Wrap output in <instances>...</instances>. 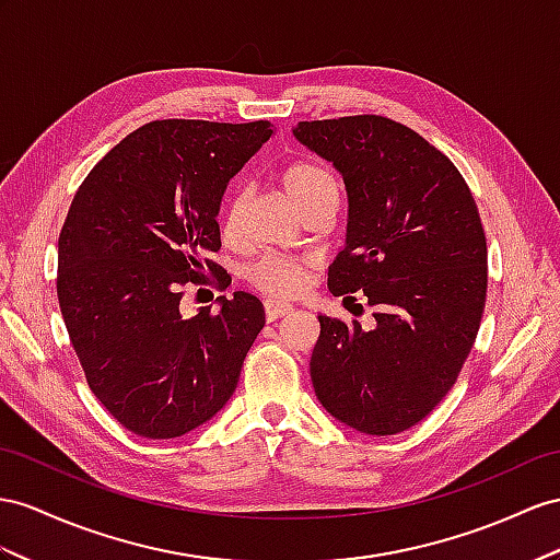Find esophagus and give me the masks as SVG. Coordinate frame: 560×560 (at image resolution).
<instances>
[{
	"label": "esophagus",
	"mask_w": 560,
	"mask_h": 560,
	"mask_svg": "<svg viewBox=\"0 0 560 560\" xmlns=\"http://www.w3.org/2000/svg\"><path fill=\"white\" fill-rule=\"evenodd\" d=\"M293 307L289 303H279V300H265V317L267 322H277L281 317H285V314H291Z\"/></svg>",
	"instance_id": "obj_1"
}]
</instances>
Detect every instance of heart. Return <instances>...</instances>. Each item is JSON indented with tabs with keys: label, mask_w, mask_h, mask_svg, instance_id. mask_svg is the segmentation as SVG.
Listing matches in <instances>:
<instances>
[{
	"label": "heart",
	"mask_w": 560,
	"mask_h": 560,
	"mask_svg": "<svg viewBox=\"0 0 560 560\" xmlns=\"http://www.w3.org/2000/svg\"><path fill=\"white\" fill-rule=\"evenodd\" d=\"M281 184L285 196L298 210H305L314 200L326 196H338V186L331 172L312 161L291 163L281 172ZM243 198L234 194L226 200L220 214V234L224 241H236L241 232ZM317 265L312 255H283L267 253L246 269V279L260 293L271 298H293L305 289L310 269Z\"/></svg>",
	"instance_id": "obj_1"
}]
</instances>
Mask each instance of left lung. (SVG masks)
I'll use <instances>...</instances> for the list:
<instances>
[{
  "instance_id": "left-lung-1",
  "label": "left lung",
  "mask_w": 560,
  "mask_h": 560,
  "mask_svg": "<svg viewBox=\"0 0 560 560\" xmlns=\"http://www.w3.org/2000/svg\"><path fill=\"white\" fill-rule=\"evenodd\" d=\"M348 189V241L328 291L364 293L374 328L319 317L310 376L324 409L366 435L417 425L456 383L487 295V241L447 155L383 116L298 122Z\"/></svg>"
}]
</instances>
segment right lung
I'll return each instance as SVG.
<instances>
[{
	"mask_svg": "<svg viewBox=\"0 0 560 560\" xmlns=\"http://www.w3.org/2000/svg\"><path fill=\"white\" fill-rule=\"evenodd\" d=\"M269 120H153L94 165L59 236L56 293L84 378L135 435L179 438L234 395L265 326L246 291L184 317L186 283L232 277L218 253L229 179L275 135Z\"/></svg>",
	"mask_w": 560,
	"mask_h": 560,
	"instance_id": "1",
	"label": "right lung"
}]
</instances>
